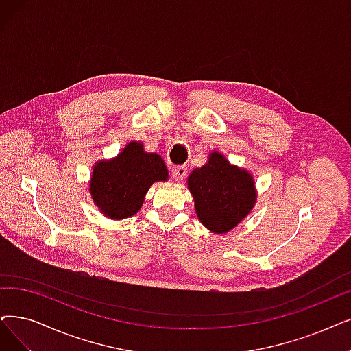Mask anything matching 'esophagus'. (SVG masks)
<instances>
[{"label":"esophagus","mask_w":351,"mask_h":351,"mask_svg":"<svg viewBox=\"0 0 351 351\" xmlns=\"http://www.w3.org/2000/svg\"><path fill=\"white\" fill-rule=\"evenodd\" d=\"M186 176H187V167L186 165H176V167H173L171 177L176 181H181Z\"/></svg>","instance_id":"34e87169"}]
</instances>
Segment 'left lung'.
Returning <instances> with one entry per match:
<instances>
[{
    "label": "left lung",
    "instance_id": "left-lung-1",
    "mask_svg": "<svg viewBox=\"0 0 351 351\" xmlns=\"http://www.w3.org/2000/svg\"><path fill=\"white\" fill-rule=\"evenodd\" d=\"M187 187L202 224L219 234L241 223L256 202L252 174L216 151L208 156V162L189 176Z\"/></svg>",
    "mask_w": 351,
    "mask_h": 351
}]
</instances>
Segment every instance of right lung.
<instances>
[{
	"instance_id": "add662e5",
	"label": "right lung",
	"mask_w": 351,
	"mask_h": 351,
	"mask_svg": "<svg viewBox=\"0 0 351 351\" xmlns=\"http://www.w3.org/2000/svg\"><path fill=\"white\" fill-rule=\"evenodd\" d=\"M167 178L168 170L158 154L145 152L143 143L131 141L115 158L95 164L89 193L106 217L121 220L134 216L148 189Z\"/></svg>"
}]
</instances>
